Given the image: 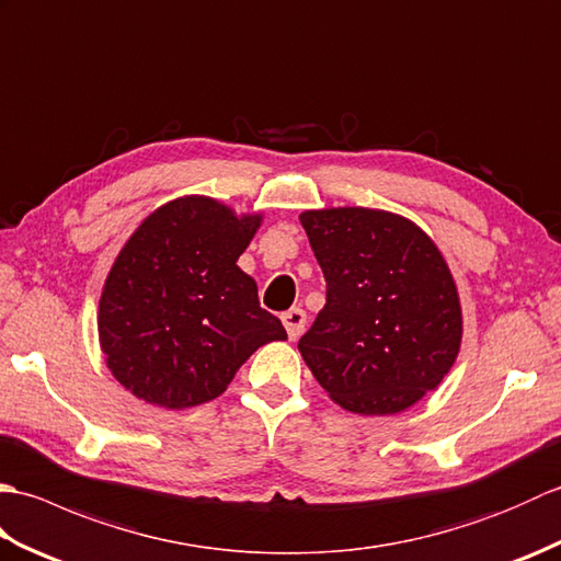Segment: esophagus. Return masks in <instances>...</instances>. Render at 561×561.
Wrapping results in <instances>:
<instances>
[{"label": "esophagus", "mask_w": 561, "mask_h": 561, "mask_svg": "<svg viewBox=\"0 0 561 561\" xmlns=\"http://www.w3.org/2000/svg\"><path fill=\"white\" fill-rule=\"evenodd\" d=\"M282 323H284V328H287L289 340L301 337V332L306 328V311H304V308H299V306L289 308L287 313H282Z\"/></svg>", "instance_id": "obj_1"}]
</instances>
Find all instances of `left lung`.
Listing matches in <instances>:
<instances>
[{"mask_svg":"<svg viewBox=\"0 0 561 561\" xmlns=\"http://www.w3.org/2000/svg\"><path fill=\"white\" fill-rule=\"evenodd\" d=\"M328 304L299 340L306 366L342 410L398 414L458 359L462 308L432 236L396 211H301Z\"/></svg>","mask_w":561,"mask_h":561,"instance_id":"left-lung-1","label":"left lung"}]
</instances>
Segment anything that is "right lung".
Segmentation results:
<instances>
[{"label":"right lung","instance_id":"1","mask_svg":"<svg viewBox=\"0 0 561 561\" xmlns=\"http://www.w3.org/2000/svg\"><path fill=\"white\" fill-rule=\"evenodd\" d=\"M262 219L185 195L127 238L101 291L99 342L135 398L197 408L219 398L257 347L287 340L282 320L260 308L255 279L236 265Z\"/></svg>","mask_w":561,"mask_h":561}]
</instances>
